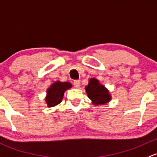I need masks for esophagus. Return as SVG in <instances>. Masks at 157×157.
Instances as JSON below:
<instances>
[{
    "label": "esophagus",
    "instance_id": "1",
    "mask_svg": "<svg viewBox=\"0 0 157 157\" xmlns=\"http://www.w3.org/2000/svg\"><path fill=\"white\" fill-rule=\"evenodd\" d=\"M73 85H74V87H75V88H78L79 87H80V82H79L78 80L74 81Z\"/></svg>",
    "mask_w": 157,
    "mask_h": 157
}]
</instances>
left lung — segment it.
Wrapping results in <instances>:
<instances>
[{
    "mask_svg": "<svg viewBox=\"0 0 157 157\" xmlns=\"http://www.w3.org/2000/svg\"><path fill=\"white\" fill-rule=\"evenodd\" d=\"M85 90L88 98L94 106L106 104L112 99L109 90L95 78H91L88 80V85L85 86Z\"/></svg>",
    "mask_w": 157,
    "mask_h": 157,
    "instance_id": "8db88e82",
    "label": "left lung"
}]
</instances>
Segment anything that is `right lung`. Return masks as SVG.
Wrapping results in <instances>:
<instances>
[{
	"label": "right lung",
	"instance_id": "right-lung-1",
	"mask_svg": "<svg viewBox=\"0 0 157 157\" xmlns=\"http://www.w3.org/2000/svg\"><path fill=\"white\" fill-rule=\"evenodd\" d=\"M72 87L70 82L56 81L47 89L45 101L48 107L56 106L62 101L65 91Z\"/></svg>",
	"mask_w": 157,
	"mask_h": 157
}]
</instances>
